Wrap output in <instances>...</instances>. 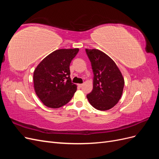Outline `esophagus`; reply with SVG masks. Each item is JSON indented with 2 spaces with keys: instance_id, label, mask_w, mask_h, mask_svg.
Masks as SVG:
<instances>
[{
  "instance_id": "esophagus-1",
  "label": "esophagus",
  "mask_w": 159,
  "mask_h": 159,
  "mask_svg": "<svg viewBox=\"0 0 159 159\" xmlns=\"http://www.w3.org/2000/svg\"><path fill=\"white\" fill-rule=\"evenodd\" d=\"M78 85L79 86L80 88H81V87H82V86H83V84H78Z\"/></svg>"
}]
</instances>
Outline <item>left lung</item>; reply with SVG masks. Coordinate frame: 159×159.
Wrapping results in <instances>:
<instances>
[{
    "instance_id": "obj_1",
    "label": "left lung",
    "mask_w": 159,
    "mask_h": 159,
    "mask_svg": "<svg viewBox=\"0 0 159 159\" xmlns=\"http://www.w3.org/2000/svg\"><path fill=\"white\" fill-rule=\"evenodd\" d=\"M93 73V90L87 95L92 106L100 111L113 107L121 98L124 79L114 61L97 49H85Z\"/></svg>"
}]
</instances>
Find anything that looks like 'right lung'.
Segmentation results:
<instances>
[{
  "label": "right lung",
  "mask_w": 159,
  "mask_h": 159,
  "mask_svg": "<svg viewBox=\"0 0 159 159\" xmlns=\"http://www.w3.org/2000/svg\"><path fill=\"white\" fill-rule=\"evenodd\" d=\"M78 52V48L57 50L46 56L34 71L35 92L46 106L59 108L73 98L77 85L71 83L70 65Z\"/></svg>",
  "instance_id": "right-lung-1"
}]
</instances>
